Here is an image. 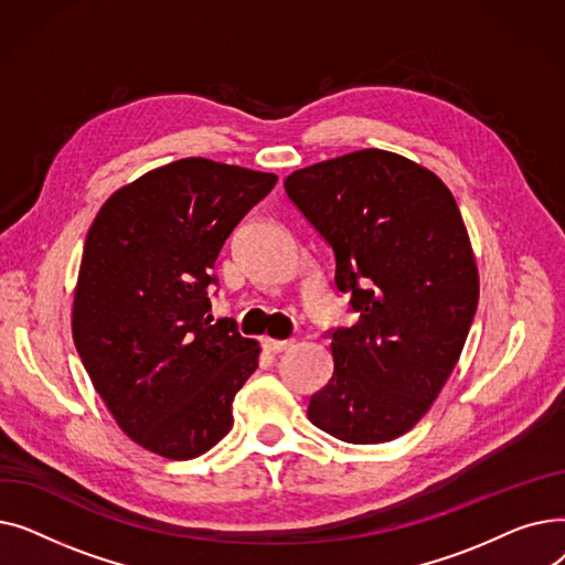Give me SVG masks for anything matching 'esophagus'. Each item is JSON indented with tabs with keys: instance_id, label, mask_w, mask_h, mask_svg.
Segmentation results:
<instances>
[{
	"instance_id": "1",
	"label": "esophagus",
	"mask_w": 565,
	"mask_h": 565,
	"mask_svg": "<svg viewBox=\"0 0 565 565\" xmlns=\"http://www.w3.org/2000/svg\"><path fill=\"white\" fill-rule=\"evenodd\" d=\"M260 345H263V350L277 354V352L288 350V348H290V341H279V339H267V337H265V339H260Z\"/></svg>"
}]
</instances>
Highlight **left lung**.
<instances>
[{
    "label": "left lung",
    "mask_w": 565,
    "mask_h": 565,
    "mask_svg": "<svg viewBox=\"0 0 565 565\" xmlns=\"http://www.w3.org/2000/svg\"><path fill=\"white\" fill-rule=\"evenodd\" d=\"M286 194L334 252L352 328H332L334 373L309 419L350 444L407 433L449 380L479 305L462 215L439 178L366 148L295 171Z\"/></svg>",
    "instance_id": "obj_1"
}]
</instances>
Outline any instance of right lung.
I'll use <instances>...</instances> for the list:
<instances>
[{
	"mask_svg": "<svg viewBox=\"0 0 565 565\" xmlns=\"http://www.w3.org/2000/svg\"><path fill=\"white\" fill-rule=\"evenodd\" d=\"M275 173L185 158L118 190L88 228L73 305L79 360L139 447L190 460L231 430L258 343L213 322V265Z\"/></svg>",
	"mask_w": 565,
	"mask_h": 565,
	"instance_id": "right-lung-1",
	"label": "right lung"
}]
</instances>
